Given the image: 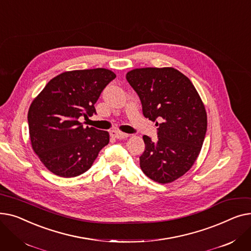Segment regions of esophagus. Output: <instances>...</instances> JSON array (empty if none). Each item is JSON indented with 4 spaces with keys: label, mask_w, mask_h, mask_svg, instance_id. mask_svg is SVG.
<instances>
[{
    "label": "esophagus",
    "mask_w": 251,
    "mask_h": 251,
    "mask_svg": "<svg viewBox=\"0 0 251 251\" xmlns=\"http://www.w3.org/2000/svg\"><path fill=\"white\" fill-rule=\"evenodd\" d=\"M111 135L114 138H117V139H123V138H126V137L129 136V134L121 132V131H119V130H112L111 131Z\"/></svg>",
    "instance_id": "obj_1"
}]
</instances>
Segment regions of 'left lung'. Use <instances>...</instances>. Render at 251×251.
Returning a JSON list of instances; mask_svg holds the SVG:
<instances>
[{
	"mask_svg": "<svg viewBox=\"0 0 251 251\" xmlns=\"http://www.w3.org/2000/svg\"><path fill=\"white\" fill-rule=\"evenodd\" d=\"M138 95L142 113L156 122L157 139L143 135L142 172L157 183H171L185 174L199 156L207 116L204 104L187 76L175 68H137L126 74Z\"/></svg>",
	"mask_w": 251,
	"mask_h": 251,
	"instance_id": "8db88e82",
	"label": "left lung"
}]
</instances>
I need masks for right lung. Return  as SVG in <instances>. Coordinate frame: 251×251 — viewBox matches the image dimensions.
<instances>
[{
	"instance_id": "obj_1",
	"label": "right lung",
	"mask_w": 251,
	"mask_h": 251,
	"mask_svg": "<svg viewBox=\"0 0 251 251\" xmlns=\"http://www.w3.org/2000/svg\"><path fill=\"white\" fill-rule=\"evenodd\" d=\"M115 78L104 68L66 71L32 100L27 116L31 147L50 172L65 178L81 175L109 143L108 131L84 127L79 118L96 114L95 103Z\"/></svg>"
}]
</instances>
